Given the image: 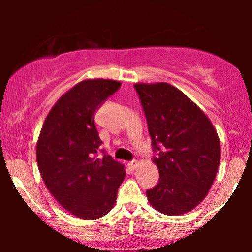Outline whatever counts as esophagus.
<instances>
[{"mask_svg": "<svg viewBox=\"0 0 252 252\" xmlns=\"http://www.w3.org/2000/svg\"><path fill=\"white\" fill-rule=\"evenodd\" d=\"M128 166H129L130 169H136V168H137V166H138V162L136 160H132L128 163Z\"/></svg>", "mask_w": 252, "mask_h": 252, "instance_id": "1", "label": "esophagus"}]
</instances>
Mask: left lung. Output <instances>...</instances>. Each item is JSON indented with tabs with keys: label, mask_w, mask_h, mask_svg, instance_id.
<instances>
[{
	"label": "left lung",
	"mask_w": 252,
	"mask_h": 252,
	"mask_svg": "<svg viewBox=\"0 0 252 252\" xmlns=\"http://www.w3.org/2000/svg\"><path fill=\"white\" fill-rule=\"evenodd\" d=\"M152 137L158 185L147 189L158 212L178 216L209 193L220 162V142L211 121L180 90L167 83L135 84Z\"/></svg>",
	"instance_id": "obj_1"
}]
</instances>
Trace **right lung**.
<instances>
[{
    "mask_svg": "<svg viewBox=\"0 0 252 252\" xmlns=\"http://www.w3.org/2000/svg\"><path fill=\"white\" fill-rule=\"evenodd\" d=\"M120 88V82L110 79L78 83L51 109L37 140L43 182L78 218L97 219L111 211L126 178L122 164L99 149L103 142L94 124L96 110Z\"/></svg>",
    "mask_w": 252,
    "mask_h": 252,
    "instance_id": "right-lung-1",
    "label": "right lung"
}]
</instances>
